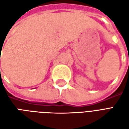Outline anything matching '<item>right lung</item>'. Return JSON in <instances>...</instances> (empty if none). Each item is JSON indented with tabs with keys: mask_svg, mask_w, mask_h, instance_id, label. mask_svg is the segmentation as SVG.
Instances as JSON below:
<instances>
[{
	"mask_svg": "<svg viewBox=\"0 0 129 129\" xmlns=\"http://www.w3.org/2000/svg\"><path fill=\"white\" fill-rule=\"evenodd\" d=\"M0 57H1V56H0ZM0 59H1V58H0ZM0 70H1V69H0Z\"/></svg>",
	"mask_w": 129,
	"mask_h": 129,
	"instance_id": "obj_1",
	"label": "right lung"
}]
</instances>
